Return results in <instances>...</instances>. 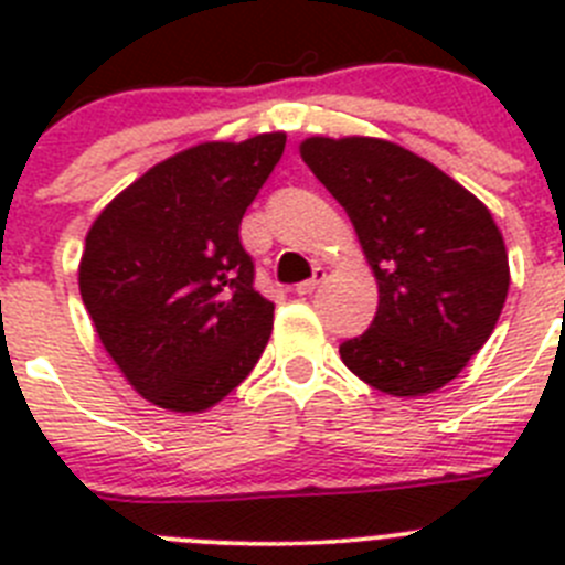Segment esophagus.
I'll list each match as a JSON object with an SVG mask.
<instances>
[{
  "instance_id": "esophagus-1",
  "label": "esophagus",
  "mask_w": 565,
  "mask_h": 565,
  "mask_svg": "<svg viewBox=\"0 0 565 565\" xmlns=\"http://www.w3.org/2000/svg\"><path fill=\"white\" fill-rule=\"evenodd\" d=\"M322 279H326V271H322V268H317L311 279H306V282H299V286L294 288V294H297V297H308V294H313L319 286H322Z\"/></svg>"
}]
</instances>
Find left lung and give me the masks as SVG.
Wrapping results in <instances>:
<instances>
[{
	"label": "left lung",
	"instance_id": "1",
	"mask_svg": "<svg viewBox=\"0 0 565 565\" xmlns=\"http://www.w3.org/2000/svg\"><path fill=\"white\" fill-rule=\"evenodd\" d=\"M299 154L348 212L379 286L373 326L339 344L344 367L387 396L441 391L507 302L501 228L450 174L384 138L313 135Z\"/></svg>",
	"mask_w": 565,
	"mask_h": 565
}]
</instances>
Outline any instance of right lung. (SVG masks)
<instances>
[{"instance_id":"obj_1","label":"right lung","mask_w":565,"mask_h":565,"mask_svg":"<svg viewBox=\"0 0 565 565\" xmlns=\"http://www.w3.org/2000/svg\"><path fill=\"white\" fill-rule=\"evenodd\" d=\"M282 149L286 132L189 147L115 194L89 226L84 308L132 391L163 411H209L266 351L274 302L254 291L239 223Z\"/></svg>"}]
</instances>
